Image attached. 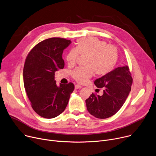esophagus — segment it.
Wrapping results in <instances>:
<instances>
[{
    "mask_svg": "<svg viewBox=\"0 0 156 156\" xmlns=\"http://www.w3.org/2000/svg\"><path fill=\"white\" fill-rule=\"evenodd\" d=\"M75 89H80V88H82V87L81 85H78V84H76V85H75Z\"/></svg>",
    "mask_w": 156,
    "mask_h": 156,
    "instance_id": "obj_1",
    "label": "esophagus"
}]
</instances>
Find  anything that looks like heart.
<instances>
[{"label":"heart","instance_id":"heart-1","mask_svg":"<svg viewBox=\"0 0 156 156\" xmlns=\"http://www.w3.org/2000/svg\"><path fill=\"white\" fill-rule=\"evenodd\" d=\"M78 55L86 56L85 66L78 67L71 73L76 81L81 83H85L93 74L103 76L109 74L115 68L119 59L117 47L107 45L105 41L94 37H85L79 39L75 49L70 50L66 56L67 64L74 66Z\"/></svg>","mask_w":156,"mask_h":156}]
</instances>
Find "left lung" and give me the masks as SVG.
<instances>
[{
    "label": "left lung",
    "instance_id": "left-lung-1",
    "mask_svg": "<svg viewBox=\"0 0 156 156\" xmlns=\"http://www.w3.org/2000/svg\"><path fill=\"white\" fill-rule=\"evenodd\" d=\"M95 85L103 88L101 96L92 93L85 100L89 113L98 119L113 116L121 108L131 90L132 78L127 66L118 67L97 79Z\"/></svg>",
    "mask_w": 156,
    "mask_h": 156
}]
</instances>
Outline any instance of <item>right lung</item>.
<instances>
[{"label": "right lung", "instance_id": "add662e5", "mask_svg": "<svg viewBox=\"0 0 156 156\" xmlns=\"http://www.w3.org/2000/svg\"><path fill=\"white\" fill-rule=\"evenodd\" d=\"M71 41L60 37L45 39L36 44L26 57L23 80L33 110L41 117L55 118L65 110L75 86L56 85L55 73L65 66L63 50Z\"/></svg>", "mask_w": 156, "mask_h": 156}]
</instances>
